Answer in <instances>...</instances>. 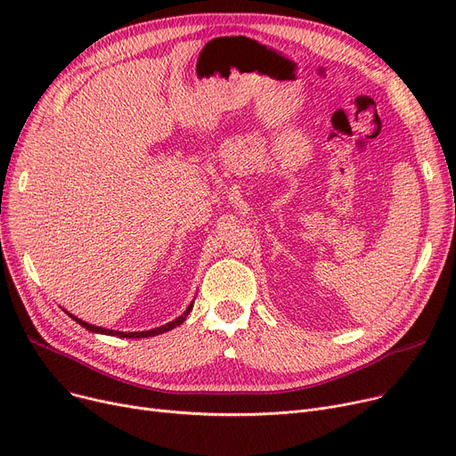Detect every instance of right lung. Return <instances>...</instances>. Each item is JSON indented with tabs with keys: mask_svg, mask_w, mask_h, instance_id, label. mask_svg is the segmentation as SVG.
Masks as SVG:
<instances>
[{
	"mask_svg": "<svg viewBox=\"0 0 456 456\" xmlns=\"http://www.w3.org/2000/svg\"><path fill=\"white\" fill-rule=\"evenodd\" d=\"M191 305H194V303H191ZM191 305L186 308V313H184L183 316H179L177 320H174V322H170V323H166V325H162V327H157V329H151V330H142V332H119V330H109V329H103V327H95V325H90V323H86V322H81V320H77L76 316H71V314H69V318H71V320H76L79 325H83L85 329H88V330H92V332L109 334V337H119V338H148V337H155V334H160V332H166V330H172L174 327L181 325V323L186 320V316L190 314Z\"/></svg>",
	"mask_w": 456,
	"mask_h": 456,
	"instance_id": "obj_1",
	"label": "right lung"
}]
</instances>
